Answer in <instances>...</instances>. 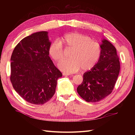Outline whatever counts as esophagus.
I'll return each instance as SVG.
<instances>
[{"instance_id":"obj_1","label":"esophagus","mask_w":135,"mask_h":135,"mask_svg":"<svg viewBox=\"0 0 135 135\" xmlns=\"http://www.w3.org/2000/svg\"><path fill=\"white\" fill-rule=\"evenodd\" d=\"M62 74H63V75H71L70 73H63Z\"/></svg>"}]
</instances>
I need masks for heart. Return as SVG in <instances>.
Segmentation results:
<instances>
[{"label":"heart","mask_w":135,"mask_h":135,"mask_svg":"<svg viewBox=\"0 0 135 135\" xmlns=\"http://www.w3.org/2000/svg\"><path fill=\"white\" fill-rule=\"evenodd\" d=\"M71 49L70 59L61 61L59 64L61 70L74 72L80 68L81 71L91 69L99 60L101 55L100 44L89 36L79 32L65 34L58 40L53 42L49 47V54L56 61H61L65 56L64 50Z\"/></svg>","instance_id":"b5f03b06"}]
</instances>
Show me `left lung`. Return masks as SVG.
Here are the masks:
<instances>
[{
	"mask_svg": "<svg viewBox=\"0 0 135 135\" xmlns=\"http://www.w3.org/2000/svg\"><path fill=\"white\" fill-rule=\"evenodd\" d=\"M101 55L97 64L83 74V82L77 88L80 96L88 103L104 99L113 90L120 71L119 59L116 48L103 40Z\"/></svg>",
	"mask_w": 135,
	"mask_h": 135,
	"instance_id": "obj_1",
	"label": "left lung"
}]
</instances>
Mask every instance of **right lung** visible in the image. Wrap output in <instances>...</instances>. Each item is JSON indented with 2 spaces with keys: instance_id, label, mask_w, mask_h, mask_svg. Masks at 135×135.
I'll return each mask as SVG.
<instances>
[{
  "instance_id": "obj_1",
  "label": "right lung",
  "mask_w": 135,
  "mask_h": 135,
  "mask_svg": "<svg viewBox=\"0 0 135 135\" xmlns=\"http://www.w3.org/2000/svg\"><path fill=\"white\" fill-rule=\"evenodd\" d=\"M48 32L40 31L24 38L11 58L10 80L15 90L27 102L42 105L55 93L62 74L49 56Z\"/></svg>"
}]
</instances>
